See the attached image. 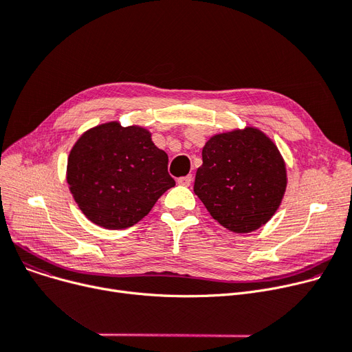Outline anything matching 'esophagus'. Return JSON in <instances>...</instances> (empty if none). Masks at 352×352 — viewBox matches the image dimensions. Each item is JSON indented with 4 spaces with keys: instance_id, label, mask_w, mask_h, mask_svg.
<instances>
[{
    "instance_id": "1",
    "label": "esophagus",
    "mask_w": 352,
    "mask_h": 352,
    "mask_svg": "<svg viewBox=\"0 0 352 352\" xmlns=\"http://www.w3.org/2000/svg\"><path fill=\"white\" fill-rule=\"evenodd\" d=\"M191 181H192V175H186V177H181L178 178V184L179 186H184V187H190L191 186Z\"/></svg>"
}]
</instances>
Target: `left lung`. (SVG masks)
Segmentation results:
<instances>
[{
    "label": "left lung",
    "mask_w": 352,
    "mask_h": 352,
    "mask_svg": "<svg viewBox=\"0 0 352 352\" xmlns=\"http://www.w3.org/2000/svg\"><path fill=\"white\" fill-rule=\"evenodd\" d=\"M287 188L278 148L254 126L211 137L202 148L194 192L227 230L247 234L267 224Z\"/></svg>",
    "instance_id": "left-lung-1"
}]
</instances>
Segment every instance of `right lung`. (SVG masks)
I'll return each mask as SVG.
<instances>
[{"instance_id": "1", "label": "right lung", "mask_w": 352, "mask_h": 352, "mask_svg": "<svg viewBox=\"0 0 352 352\" xmlns=\"http://www.w3.org/2000/svg\"><path fill=\"white\" fill-rule=\"evenodd\" d=\"M67 182L84 215L107 230L133 227L175 186L168 155L151 133L117 121L88 129L74 144Z\"/></svg>"}]
</instances>
